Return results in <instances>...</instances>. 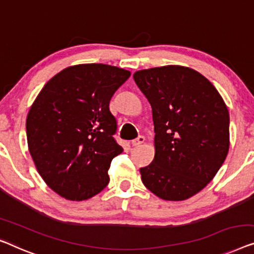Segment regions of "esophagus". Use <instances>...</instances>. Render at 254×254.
<instances>
[{
  "mask_svg": "<svg viewBox=\"0 0 254 254\" xmlns=\"http://www.w3.org/2000/svg\"><path fill=\"white\" fill-rule=\"evenodd\" d=\"M144 141H145V138L143 137V136H138L137 138H135V139H133V141H131V145L138 146V145H141L142 143H144Z\"/></svg>",
  "mask_w": 254,
  "mask_h": 254,
  "instance_id": "34e87169",
  "label": "esophagus"
}]
</instances>
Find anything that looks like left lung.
Wrapping results in <instances>:
<instances>
[{
  "label": "left lung",
  "mask_w": 254,
  "mask_h": 254,
  "mask_svg": "<svg viewBox=\"0 0 254 254\" xmlns=\"http://www.w3.org/2000/svg\"><path fill=\"white\" fill-rule=\"evenodd\" d=\"M134 81L152 109L154 158L139 168L143 185L165 200L203 190L229 150V112L215 87L179 65L141 69Z\"/></svg>",
  "instance_id": "1"
}]
</instances>
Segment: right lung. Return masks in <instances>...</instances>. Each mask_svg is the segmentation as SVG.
Wrapping results in <instances>:
<instances>
[{
  "label": "right lung",
  "instance_id": "right-lung-1",
  "mask_svg": "<svg viewBox=\"0 0 254 254\" xmlns=\"http://www.w3.org/2000/svg\"><path fill=\"white\" fill-rule=\"evenodd\" d=\"M130 76L105 64L69 66L48 81L26 119L29 153L49 188L68 200H86L110 181L111 161L123 152L113 138L110 101Z\"/></svg>",
  "mask_w": 254,
  "mask_h": 254
}]
</instances>
